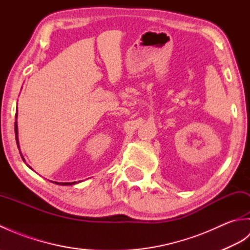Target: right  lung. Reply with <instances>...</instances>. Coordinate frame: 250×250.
<instances>
[{
    "label": "right lung",
    "instance_id": "obj_1",
    "mask_svg": "<svg viewBox=\"0 0 250 250\" xmlns=\"http://www.w3.org/2000/svg\"><path fill=\"white\" fill-rule=\"evenodd\" d=\"M17 114H16V120H15V134H16V142H17V146H18V149H19V151H20V147H19V139H18V125H17ZM20 155H21V152H20ZM21 158L23 159V157H22V155H21ZM23 161H24V159H23ZM26 166H28V164H26ZM29 167V166H28ZM31 168V167H30ZM55 184H57V185H61V186H71V185H75V184H78V183H81V182H78V183H76V182H74V183H57V182H54Z\"/></svg>",
    "mask_w": 250,
    "mask_h": 250
}]
</instances>
